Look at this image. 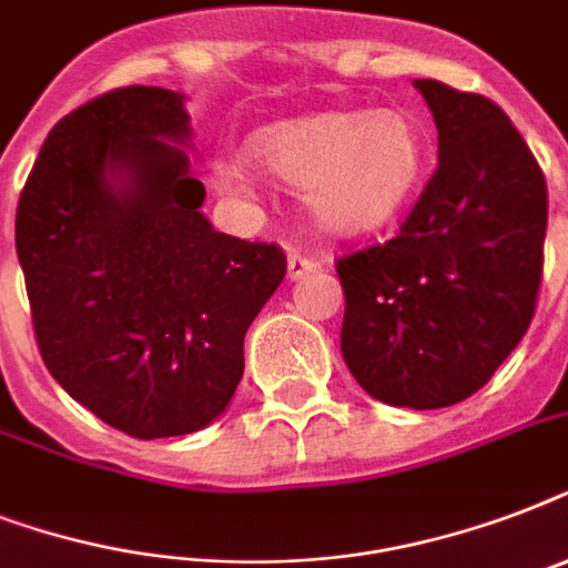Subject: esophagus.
<instances>
[{"mask_svg":"<svg viewBox=\"0 0 568 568\" xmlns=\"http://www.w3.org/2000/svg\"><path fill=\"white\" fill-rule=\"evenodd\" d=\"M318 258L306 256V253H297V250L288 253V276H292V280H303V276H310L312 271H318Z\"/></svg>","mask_w":568,"mask_h":568,"instance_id":"1","label":"esophagus"}]
</instances>
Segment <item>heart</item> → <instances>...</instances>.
Wrapping results in <instances>:
<instances>
[{
  "mask_svg": "<svg viewBox=\"0 0 568 568\" xmlns=\"http://www.w3.org/2000/svg\"><path fill=\"white\" fill-rule=\"evenodd\" d=\"M250 153L276 180L306 191L321 226L354 235L377 230L409 203L427 141L400 111H327L262 129Z\"/></svg>",
  "mask_w": 568,
  "mask_h": 568,
  "instance_id": "obj_1",
  "label": "heart"
}]
</instances>
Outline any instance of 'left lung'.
Listing matches in <instances>:
<instances>
[{
    "label": "left lung",
    "instance_id": "obj_1",
    "mask_svg": "<svg viewBox=\"0 0 568 568\" xmlns=\"http://www.w3.org/2000/svg\"><path fill=\"white\" fill-rule=\"evenodd\" d=\"M439 132V164L395 239L336 262L342 356L392 406L471 397L528 333L542 283L548 189L493 100L415 79Z\"/></svg>",
    "mask_w": 568,
    "mask_h": 568
}]
</instances>
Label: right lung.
I'll use <instances>...</instances> for the list:
<instances>
[{
  "label": "right lung",
  "instance_id": "right-lung-1",
  "mask_svg": "<svg viewBox=\"0 0 568 568\" xmlns=\"http://www.w3.org/2000/svg\"><path fill=\"white\" fill-rule=\"evenodd\" d=\"M182 93L129 84L52 126L17 203L31 324L49 374L135 439L226 409L244 336L285 276L280 244L217 232L189 171Z\"/></svg>",
  "mask_w": 568,
  "mask_h": 568
}]
</instances>
